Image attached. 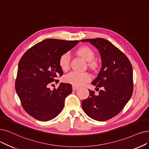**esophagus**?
<instances>
[{"label":"esophagus","mask_w":149,"mask_h":149,"mask_svg":"<svg viewBox=\"0 0 149 149\" xmlns=\"http://www.w3.org/2000/svg\"><path fill=\"white\" fill-rule=\"evenodd\" d=\"M72 88H73V91H76V90H77V89H78V87H77V86H73Z\"/></svg>","instance_id":"esophagus-1"}]
</instances>
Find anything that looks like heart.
Segmentation results:
<instances>
[{
  "label": "heart",
  "mask_w": 149,
  "mask_h": 149,
  "mask_svg": "<svg viewBox=\"0 0 149 149\" xmlns=\"http://www.w3.org/2000/svg\"><path fill=\"white\" fill-rule=\"evenodd\" d=\"M76 53L81 56L84 61L88 62L89 67L95 68L97 66V63L93 61L95 57L94 51L87 46L80 47L76 51ZM70 54L65 53L59 59V65L63 70L68 69L70 65ZM91 79V76L87 73H80L76 71H71L64 77L65 82L70 83L74 86H81L88 82Z\"/></svg>",
  "instance_id": "b5f03b06"
}]
</instances>
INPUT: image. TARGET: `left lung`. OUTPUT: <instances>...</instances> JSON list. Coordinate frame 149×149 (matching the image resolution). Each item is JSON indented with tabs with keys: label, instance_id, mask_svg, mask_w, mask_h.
<instances>
[{
	"label": "left lung",
	"instance_id": "left-lung-1",
	"mask_svg": "<svg viewBox=\"0 0 149 149\" xmlns=\"http://www.w3.org/2000/svg\"><path fill=\"white\" fill-rule=\"evenodd\" d=\"M89 42L98 50L102 68L92 82L99 90L98 95L89 91V96L82 102L86 114L97 121H106L119 113L132 97L133 91V68L128 57L102 38L81 40Z\"/></svg>",
	"mask_w": 149,
	"mask_h": 149
}]
</instances>
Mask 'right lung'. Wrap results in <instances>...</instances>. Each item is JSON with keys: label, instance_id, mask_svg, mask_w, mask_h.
<instances>
[{"label": "right lung", "instance_id": "1", "mask_svg": "<svg viewBox=\"0 0 149 149\" xmlns=\"http://www.w3.org/2000/svg\"><path fill=\"white\" fill-rule=\"evenodd\" d=\"M79 41L46 39L29 49L21 58L17 68L15 89L21 104L28 114L46 122L62 111L65 99L72 92L68 83L61 82L57 88L49 87L63 75L59 59ZM54 85V84H52Z\"/></svg>", "mask_w": 149, "mask_h": 149}]
</instances>
